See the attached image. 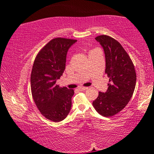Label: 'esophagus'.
Listing matches in <instances>:
<instances>
[{
  "label": "esophagus",
  "mask_w": 154,
  "mask_h": 154,
  "mask_svg": "<svg viewBox=\"0 0 154 154\" xmlns=\"http://www.w3.org/2000/svg\"><path fill=\"white\" fill-rule=\"evenodd\" d=\"M88 87H79V88H78V90H79V91H84L85 90L88 89Z\"/></svg>",
  "instance_id": "obj_1"
}]
</instances>
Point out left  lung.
<instances>
[{
	"label": "left lung",
	"mask_w": 154,
	"mask_h": 154,
	"mask_svg": "<svg viewBox=\"0 0 154 154\" xmlns=\"http://www.w3.org/2000/svg\"><path fill=\"white\" fill-rule=\"evenodd\" d=\"M105 54V73L109 78L108 89L98 92L93 106L104 117L118 113L130 100L136 85L137 75L132 60L118 41L107 35L96 36Z\"/></svg>",
	"instance_id": "8db88e82"
}]
</instances>
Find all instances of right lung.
I'll use <instances>...</instances> for the list:
<instances>
[{"instance_id":"right-lung-1","label":"right lung","mask_w":154,"mask_h":154,"mask_svg":"<svg viewBox=\"0 0 154 154\" xmlns=\"http://www.w3.org/2000/svg\"><path fill=\"white\" fill-rule=\"evenodd\" d=\"M76 41L60 37L51 39L37 54L32 66L30 88L33 100L41 113L54 122L66 118L71 108L74 90L56 83L64 72L67 51Z\"/></svg>"}]
</instances>
